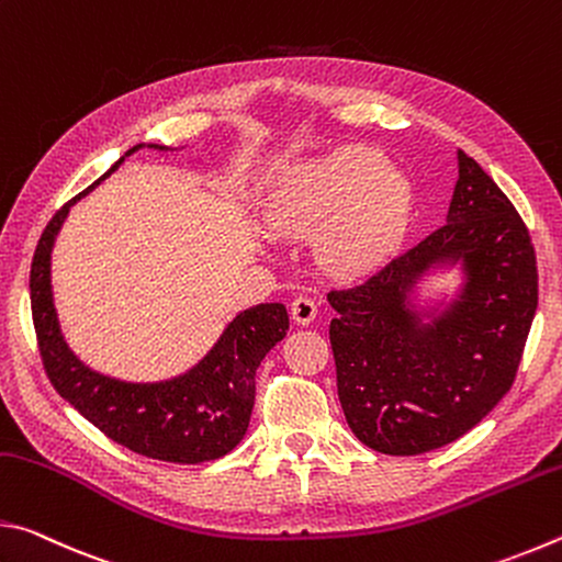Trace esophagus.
<instances>
[{"mask_svg": "<svg viewBox=\"0 0 562 562\" xmlns=\"http://www.w3.org/2000/svg\"><path fill=\"white\" fill-rule=\"evenodd\" d=\"M290 312H292V319L297 322V325L307 327L317 317V304H315V300H312V297H297V300L292 302Z\"/></svg>", "mask_w": 562, "mask_h": 562, "instance_id": "1", "label": "esophagus"}]
</instances>
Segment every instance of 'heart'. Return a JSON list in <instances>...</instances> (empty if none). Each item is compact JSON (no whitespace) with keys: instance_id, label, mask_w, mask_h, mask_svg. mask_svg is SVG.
<instances>
[{"instance_id":"b5f03b06","label":"heart","mask_w":562,"mask_h":562,"mask_svg":"<svg viewBox=\"0 0 562 562\" xmlns=\"http://www.w3.org/2000/svg\"><path fill=\"white\" fill-rule=\"evenodd\" d=\"M414 211L412 183L369 148H341L292 168L268 205L278 235L304 237L330 225L322 258L335 272L372 270L396 250Z\"/></svg>"}]
</instances>
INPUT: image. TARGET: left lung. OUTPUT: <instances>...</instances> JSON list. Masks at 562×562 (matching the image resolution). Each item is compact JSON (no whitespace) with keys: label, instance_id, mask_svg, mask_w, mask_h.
<instances>
[{"label":"left lung","instance_id":"obj_1","mask_svg":"<svg viewBox=\"0 0 562 562\" xmlns=\"http://www.w3.org/2000/svg\"><path fill=\"white\" fill-rule=\"evenodd\" d=\"M451 269L452 297L422 301L420 284ZM327 300L349 429L379 453H426L471 431L516 379L538 307L536 250L503 190L459 150L446 225Z\"/></svg>","mask_w":562,"mask_h":562}]
</instances>
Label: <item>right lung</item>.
I'll use <instances>...</instances> for the list:
<instances>
[{"label": "right lung", "instance_id": "obj_1", "mask_svg": "<svg viewBox=\"0 0 562 562\" xmlns=\"http://www.w3.org/2000/svg\"><path fill=\"white\" fill-rule=\"evenodd\" d=\"M146 144L126 150L136 154ZM156 150H173L148 144ZM121 156L97 183L56 213L36 245L30 294L46 376L76 412L128 451L168 463H203L231 453L243 441L255 404V372L288 335L282 302H262L227 322L211 351L188 372L164 382H123L83 364L66 345L52 290V250L71 205L116 170Z\"/></svg>", "mask_w": 562, "mask_h": 562}]
</instances>
